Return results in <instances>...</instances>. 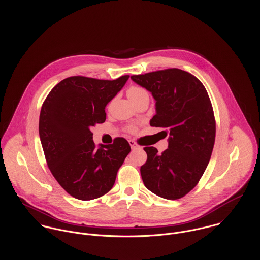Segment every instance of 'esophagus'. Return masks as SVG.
<instances>
[{"mask_svg": "<svg viewBox=\"0 0 260 260\" xmlns=\"http://www.w3.org/2000/svg\"><path fill=\"white\" fill-rule=\"evenodd\" d=\"M129 144H130V146H131V148L132 149L140 148V146H139L135 141H133V140H130V141H129Z\"/></svg>", "mask_w": 260, "mask_h": 260, "instance_id": "1", "label": "esophagus"}]
</instances>
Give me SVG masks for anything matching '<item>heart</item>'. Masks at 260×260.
<instances>
[{
    "label": "heart",
    "instance_id": "b5f03b06",
    "mask_svg": "<svg viewBox=\"0 0 260 260\" xmlns=\"http://www.w3.org/2000/svg\"><path fill=\"white\" fill-rule=\"evenodd\" d=\"M127 95L130 98V100L135 103L138 104L139 102H141L144 99H148L149 94L148 92L139 86H131L128 88L127 90ZM128 130L130 132H135L136 131V127L135 126H129Z\"/></svg>",
    "mask_w": 260,
    "mask_h": 260
}]
</instances>
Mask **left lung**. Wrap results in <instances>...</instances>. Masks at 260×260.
I'll list each match as a JSON object with an SVG mask.
<instances>
[{
  "instance_id": "left-lung-1",
  "label": "left lung",
  "mask_w": 260,
  "mask_h": 260,
  "mask_svg": "<svg viewBox=\"0 0 260 260\" xmlns=\"http://www.w3.org/2000/svg\"><path fill=\"white\" fill-rule=\"evenodd\" d=\"M131 79L150 91L156 114L150 126L169 135L168 148L158 154L144 147L147 161L140 172L146 188L170 200L182 198L202 177L215 142L216 122L208 93L195 76L170 68Z\"/></svg>"
}]
</instances>
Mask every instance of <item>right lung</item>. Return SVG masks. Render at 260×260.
Segmentation results:
<instances>
[{
    "label": "right lung",
    "mask_w": 260,
    "mask_h": 260,
    "mask_svg": "<svg viewBox=\"0 0 260 260\" xmlns=\"http://www.w3.org/2000/svg\"><path fill=\"white\" fill-rule=\"evenodd\" d=\"M129 75L116 80L73 76L62 80L45 99L39 134L47 165L61 187L80 200L109 192L118 169L131 151L123 137L96 145L91 128L106 120L105 107Z\"/></svg>",
    "instance_id": "add662e5"
}]
</instances>
